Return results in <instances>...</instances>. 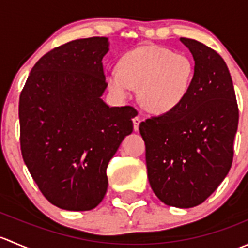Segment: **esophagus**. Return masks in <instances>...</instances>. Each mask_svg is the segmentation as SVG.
I'll use <instances>...</instances> for the list:
<instances>
[{
  "label": "esophagus",
  "instance_id": "obj_1",
  "mask_svg": "<svg viewBox=\"0 0 248 248\" xmlns=\"http://www.w3.org/2000/svg\"><path fill=\"white\" fill-rule=\"evenodd\" d=\"M140 122H141V119H140L139 116H136L133 119V127H134V131H138L139 129V124H140Z\"/></svg>",
  "mask_w": 248,
  "mask_h": 248
}]
</instances>
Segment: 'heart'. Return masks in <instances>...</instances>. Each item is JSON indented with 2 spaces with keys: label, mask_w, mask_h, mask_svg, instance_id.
<instances>
[{
  "label": "heart",
  "mask_w": 248,
  "mask_h": 248,
  "mask_svg": "<svg viewBox=\"0 0 248 248\" xmlns=\"http://www.w3.org/2000/svg\"><path fill=\"white\" fill-rule=\"evenodd\" d=\"M119 71L107 73L110 91L128 98L139 87L142 108L156 115L168 114L186 99L194 79V63L185 54L159 46H141L121 57Z\"/></svg>",
  "instance_id": "1"
}]
</instances>
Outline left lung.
I'll return each instance as SVG.
<instances>
[{"instance_id": "obj_1", "label": "left lung", "mask_w": 248, "mask_h": 248, "mask_svg": "<svg viewBox=\"0 0 248 248\" xmlns=\"http://www.w3.org/2000/svg\"><path fill=\"white\" fill-rule=\"evenodd\" d=\"M194 59L186 99L168 114L141 122L147 177L166 205L188 209L221 185L232 162L239 109L224 60L198 41L180 38Z\"/></svg>"}]
</instances>
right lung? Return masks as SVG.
Here are the masks:
<instances>
[{
  "mask_svg": "<svg viewBox=\"0 0 248 248\" xmlns=\"http://www.w3.org/2000/svg\"><path fill=\"white\" fill-rule=\"evenodd\" d=\"M107 37L68 42L34 64L20 94V144L43 196L68 211H87L107 193V167L133 132L132 107H109L102 60Z\"/></svg>",
  "mask_w": 248,
  "mask_h": 248,
  "instance_id": "1",
  "label": "right lung"
}]
</instances>
